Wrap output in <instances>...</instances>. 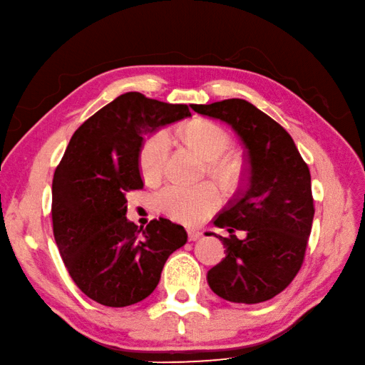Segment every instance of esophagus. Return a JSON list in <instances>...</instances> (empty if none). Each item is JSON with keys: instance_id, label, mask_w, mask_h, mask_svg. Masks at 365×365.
<instances>
[{"instance_id": "obj_1", "label": "esophagus", "mask_w": 365, "mask_h": 365, "mask_svg": "<svg viewBox=\"0 0 365 365\" xmlns=\"http://www.w3.org/2000/svg\"><path fill=\"white\" fill-rule=\"evenodd\" d=\"M187 235H189L190 242H197V240H200L202 237V232L198 229H187Z\"/></svg>"}]
</instances>
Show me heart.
<instances>
[{
  "instance_id": "1",
  "label": "heart",
  "mask_w": 365,
  "mask_h": 365,
  "mask_svg": "<svg viewBox=\"0 0 365 365\" xmlns=\"http://www.w3.org/2000/svg\"><path fill=\"white\" fill-rule=\"evenodd\" d=\"M182 140L204 161H210L212 173L234 180L235 167L227 159H221L230 145L227 133L212 122L197 120L185 125L181 131ZM170 150V138L165 131H156L142 142L139 150V170L145 181H156L163 173L165 158ZM156 207L168 218L180 223L193 225L209 217L220 206V192L210 182H202L197 187L168 185L156 195Z\"/></svg>"
}]
</instances>
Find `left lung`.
I'll list each match as a JSON object with an SVG mask.
<instances>
[{
  "instance_id": "1",
  "label": "left lung",
  "mask_w": 365,
  "mask_h": 365,
  "mask_svg": "<svg viewBox=\"0 0 365 365\" xmlns=\"http://www.w3.org/2000/svg\"><path fill=\"white\" fill-rule=\"evenodd\" d=\"M198 114L226 122L247 153V181L213 225L226 257L207 272L210 289L234 304H260L285 289L304 263L314 217L309 168L288 131L243 99L190 105ZM245 230L240 240L232 232Z\"/></svg>"
}]
</instances>
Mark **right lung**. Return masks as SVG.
Here are the masks:
<instances>
[{"mask_svg":"<svg viewBox=\"0 0 365 365\" xmlns=\"http://www.w3.org/2000/svg\"><path fill=\"white\" fill-rule=\"evenodd\" d=\"M190 115L187 105L125 93L69 140L52 180V227L71 279L97 304L120 308L148 297L187 242L167 218L138 229L127 218V193L144 187L138 158L147 133Z\"/></svg>","mask_w":365,"mask_h":365,"instance_id":"obj_1","label":"right lung"}]
</instances>
